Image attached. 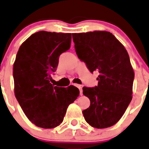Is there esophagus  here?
I'll return each mask as SVG.
<instances>
[{
    "label": "esophagus",
    "mask_w": 149,
    "mask_h": 149,
    "mask_svg": "<svg viewBox=\"0 0 149 149\" xmlns=\"http://www.w3.org/2000/svg\"><path fill=\"white\" fill-rule=\"evenodd\" d=\"M77 87L79 88V90H80V95H83V90H82V86H81V85H77Z\"/></svg>",
    "instance_id": "34e87169"
}]
</instances>
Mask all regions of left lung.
<instances>
[{"label": "left lung", "instance_id": "left-lung-1", "mask_svg": "<svg viewBox=\"0 0 149 149\" xmlns=\"http://www.w3.org/2000/svg\"><path fill=\"white\" fill-rule=\"evenodd\" d=\"M75 50L91 73H98L97 86L83 87L90 106L82 111L93 127L113 126L132 100L133 69L125 47L110 32L73 33Z\"/></svg>", "mask_w": 149, "mask_h": 149}]
</instances>
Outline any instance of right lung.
Wrapping results in <instances>:
<instances>
[{
  "label": "right lung",
  "mask_w": 149,
  "mask_h": 149,
  "mask_svg": "<svg viewBox=\"0 0 149 149\" xmlns=\"http://www.w3.org/2000/svg\"><path fill=\"white\" fill-rule=\"evenodd\" d=\"M71 33L38 31L22 43L13 68L14 93L29 120L44 129L63 122L70 103L79 95L77 87L54 86L51 74L60 54L70 49Z\"/></svg>",
  "instance_id": "add662e5"
}]
</instances>
